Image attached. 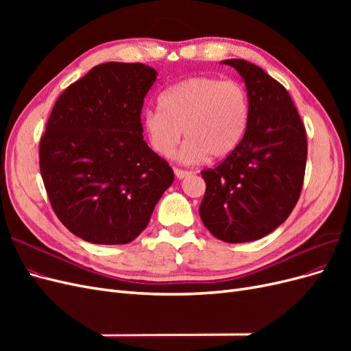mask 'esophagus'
<instances>
[{
  "label": "esophagus",
  "instance_id": "34e87169",
  "mask_svg": "<svg viewBox=\"0 0 351 351\" xmlns=\"http://www.w3.org/2000/svg\"><path fill=\"white\" fill-rule=\"evenodd\" d=\"M174 174H176V177H177V178L182 180V178L189 177L190 174H192V173H190V171H186V169H182V168H176V169H174Z\"/></svg>",
  "mask_w": 351,
  "mask_h": 351
}]
</instances>
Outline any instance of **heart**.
<instances>
[{
  "label": "heart",
  "mask_w": 351,
  "mask_h": 351,
  "mask_svg": "<svg viewBox=\"0 0 351 351\" xmlns=\"http://www.w3.org/2000/svg\"><path fill=\"white\" fill-rule=\"evenodd\" d=\"M159 108L143 114L142 127L152 151L173 156L183 133L178 159L202 162L228 156L243 141L250 121V99L236 80L199 76L180 82L159 98Z\"/></svg>",
  "instance_id": "heart-1"
}]
</instances>
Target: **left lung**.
<instances>
[{
	"label": "left lung",
	"mask_w": 351,
	"mask_h": 351,
	"mask_svg": "<svg viewBox=\"0 0 351 351\" xmlns=\"http://www.w3.org/2000/svg\"><path fill=\"white\" fill-rule=\"evenodd\" d=\"M246 83L250 121L240 145L202 171L206 192L199 214L227 243L262 239L289 218L303 187L306 129L280 82L246 60H226Z\"/></svg>",
	"instance_id": "obj_1"
}]
</instances>
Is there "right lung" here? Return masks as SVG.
<instances>
[{
    "instance_id": "1",
    "label": "right lung",
    "mask_w": 351,
    "mask_h": 351,
    "mask_svg": "<svg viewBox=\"0 0 351 351\" xmlns=\"http://www.w3.org/2000/svg\"><path fill=\"white\" fill-rule=\"evenodd\" d=\"M156 74L142 62H104L71 83L51 111L40 176L56 215L84 241H133L174 182L142 134L143 99Z\"/></svg>"
}]
</instances>
